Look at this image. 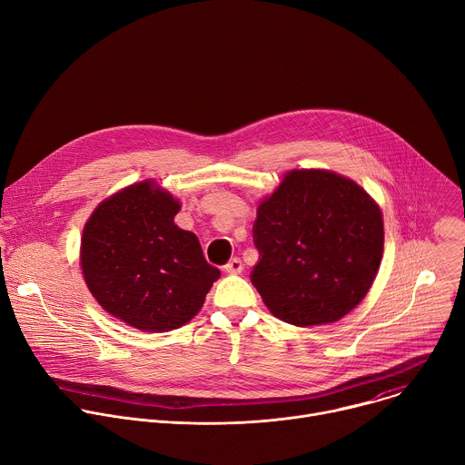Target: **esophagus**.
I'll return each mask as SVG.
<instances>
[{"label":"esophagus","mask_w":465,"mask_h":465,"mask_svg":"<svg viewBox=\"0 0 465 465\" xmlns=\"http://www.w3.org/2000/svg\"><path fill=\"white\" fill-rule=\"evenodd\" d=\"M224 271L228 274H241L242 272V262L239 257H232L226 264H224Z\"/></svg>","instance_id":"34e87169"}]
</instances>
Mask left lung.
<instances>
[{"label": "left lung", "mask_w": 465, "mask_h": 465, "mask_svg": "<svg viewBox=\"0 0 465 465\" xmlns=\"http://www.w3.org/2000/svg\"><path fill=\"white\" fill-rule=\"evenodd\" d=\"M250 274L280 320L337 322L370 291L382 257V217L355 182L329 171H291L257 208Z\"/></svg>", "instance_id": "obj_1"}]
</instances>
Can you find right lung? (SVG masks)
I'll return each mask as SVG.
<instances>
[{
	"instance_id": "1",
	"label": "right lung",
	"mask_w": 465,
	"mask_h": 465,
	"mask_svg": "<svg viewBox=\"0 0 465 465\" xmlns=\"http://www.w3.org/2000/svg\"><path fill=\"white\" fill-rule=\"evenodd\" d=\"M178 210L171 193L140 182L99 204L83 232L90 292L106 312L142 331L187 323L221 276L196 235L174 224Z\"/></svg>"
}]
</instances>
